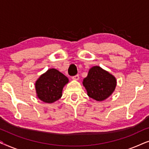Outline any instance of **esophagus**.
<instances>
[{"instance_id":"1","label":"esophagus","mask_w":149,"mask_h":149,"mask_svg":"<svg viewBox=\"0 0 149 149\" xmlns=\"http://www.w3.org/2000/svg\"><path fill=\"white\" fill-rule=\"evenodd\" d=\"M72 80H74V81H78L79 79V74H77V75H75V76L72 77Z\"/></svg>"}]
</instances>
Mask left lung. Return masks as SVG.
<instances>
[{"mask_svg": "<svg viewBox=\"0 0 149 149\" xmlns=\"http://www.w3.org/2000/svg\"><path fill=\"white\" fill-rule=\"evenodd\" d=\"M83 85L89 97L101 102L114 92L117 86V79L108 71L95 66L89 69L87 77L83 79Z\"/></svg>", "mask_w": 149, "mask_h": 149, "instance_id": "1", "label": "left lung"}]
</instances>
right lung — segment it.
<instances>
[{
	"label": "right lung",
	"mask_w": 149,
	"mask_h": 149,
	"mask_svg": "<svg viewBox=\"0 0 149 149\" xmlns=\"http://www.w3.org/2000/svg\"><path fill=\"white\" fill-rule=\"evenodd\" d=\"M68 81V77L57 69H49L35 82L38 98L45 103H54L62 97L63 88Z\"/></svg>",
	"instance_id": "1"
}]
</instances>
